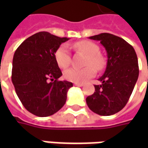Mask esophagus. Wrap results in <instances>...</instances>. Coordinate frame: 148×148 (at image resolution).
Masks as SVG:
<instances>
[{
	"label": "esophagus",
	"mask_w": 148,
	"mask_h": 148,
	"mask_svg": "<svg viewBox=\"0 0 148 148\" xmlns=\"http://www.w3.org/2000/svg\"><path fill=\"white\" fill-rule=\"evenodd\" d=\"M74 86H75L82 87V86H83V84L82 83H74Z\"/></svg>",
	"instance_id": "1"
}]
</instances>
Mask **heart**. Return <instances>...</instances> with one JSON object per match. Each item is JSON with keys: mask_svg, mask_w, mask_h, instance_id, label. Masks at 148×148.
<instances>
[{"mask_svg": "<svg viewBox=\"0 0 148 148\" xmlns=\"http://www.w3.org/2000/svg\"><path fill=\"white\" fill-rule=\"evenodd\" d=\"M74 48L77 51L86 55L87 58L85 65L88 66L82 69L70 68L65 71L64 77L66 80L75 83H83L96 74L95 68L98 71L105 68L106 64V58L99 53V47L96 43L82 40L75 42ZM55 58L59 67L62 69L68 67L71 62V56L67 46L62 45L59 47L55 52Z\"/></svg>", "mask_w": 148, "mask_h": 148, "instance_id": "b5f03b06", "label": "heart"}]
</instances>
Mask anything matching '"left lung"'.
Segmentation results:
<instances>
[{
  "instance_id": "1",
  "label": "left lung",
  "mask_w": 148,
  "mask_h": 148,
  "mask_svg": "<svg viewBox=\"0 0 148 148\" xmlns=\"http://www.w3.org/2000/svg\"><path fill=\"white\" fill-rule=\"evenodd\" d=\"M90 39L98 40L107 52V66L94 85L95 92L86 97L90 110L101 116H110L126 106L139 77V65L133 47L112 34L101 33Z\"/></svg>"
}]
</instances>
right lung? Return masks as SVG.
Segmentation results:
<instances>
[{"label": "right lung", "mask_w": 148, "mask_h": 148, "mask_svg": "<svg viewBox=\"0 0 148 148\" xmlns=\"http://www.w3.org/2000/svg\"><path fill=\"white\" fill-rule=\"evenodd\" d=\"M68 38L40 32L24 40L15 51L12 82L22 105L37 116L55 114L66 101L72 82L59 81L61 70L55 54Z\"/></svg>", "instance_id": "right-lung-1"}]
</instances>
